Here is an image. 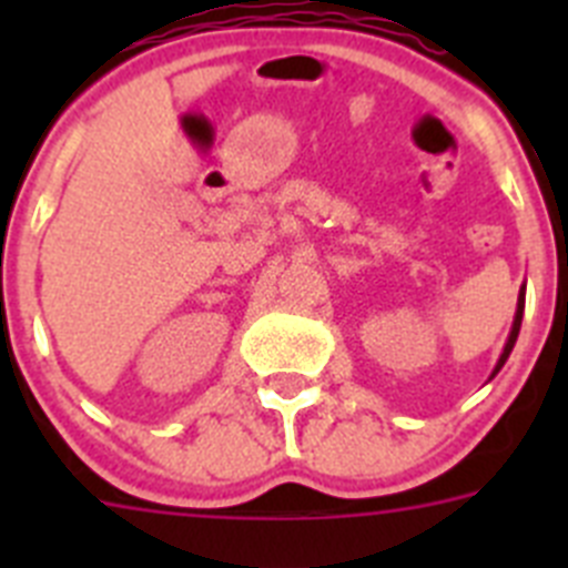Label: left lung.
<instances>
[{"label":"left lung","mask_w":568,"mask_h":568,"mask_svg":"<svg viewBox=\"0 0 568 568\" xmlns=\"http://www.w3.org/2000/svg\"><path fill=\"white\" fill-rule=\"evenodd\" d=\"M524 298H526V287L520 290V295H518V313H515V321H511V333H509V338H506L504 353H500V358H498V366H495V373H491V375H498V373H500V366L506 364V358H509V353H511V346H515V341H518V333H520V321H524Z\"/></svg>","instance_id":"8db88e82"}]
</instances>
